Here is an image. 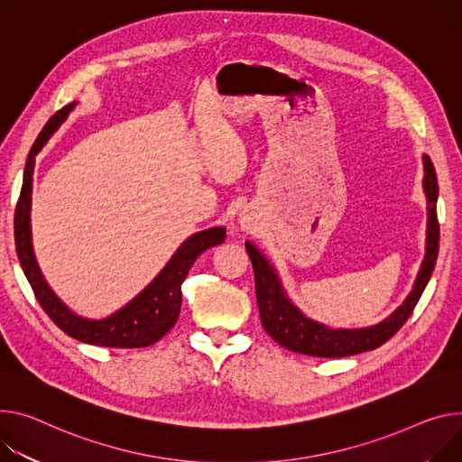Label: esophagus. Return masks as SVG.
Masks as SVG:
<instances>
[{
  "instance_id": "obj_1",
  "label": "esophagus",
  "mask_w": 462,
  "mask_h": 462,
  "mask_svg": "<svg viewBox=\"0 0 462 462\" xmlns=\"http://www.w3.org/2000/svg\"><path fill=\"white\" fill-rule=\"evenodd\" d=\"M241 226H243V230H253L254 223L250 217H241Z\"/></svg>"
}]
</instances>
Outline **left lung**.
<instances>
[{"label":"left lung","mask_w":462,"mask_h":462,"mask_svg":"<svg viewBox=\"0 0 462 462\" xmlns=\"http://www.w3.org/2000/svg\"><path fill=\"white\" fill-rule=\"evenodd\" d=\"M424 191L428 197V239L426 258L420 273L416 276L411 295L405 302L383 322L359 328V329H331L320 322L308 319L299 308H295L280 283V278L265 260V256L253 243H245L250 262L254 269L256 300L265 331L271 337L291 352L306 354L313 357H346L361 352L374 350L387 343L393 335L411 317L414 306L420 300L422 292L431 278V273L439 256V219H437V197L439 184L435 167L430 156L424 154Z\"/></svg>","instance_id":"obj_1"}]
</instances>
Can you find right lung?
<instances>
[{"instance_id": "right-lung-1", "label": "right lung", "mask_w": 462, "mask_h": 462, "mask_svg": "<svg viewBox=\"0 0 462 462\" xmlns=\"http://www.w3.org/2000/svg\"><path fill=\"white\" fill-rule=\"evenodd\" d=\"M75 103L59 110L36 138L25 163L22 193L14 212V243L20 265L32 287L38 304L48 313V317L69 337L106 348H145L160 341L170 331L182 306L180 285L186 280L195 260L206 248L216 246L225 241L226 230L223 226L208 228L188 237L173 258L160 271V274L133 299L127 306H123L114 315L90 320L82 319L69 311L42 276L38 263L34 260L32 243H31V191H32V170L34 156L46 145L51 134L59 129V125L68 117Z\"/></svg>"}]
</instances>
